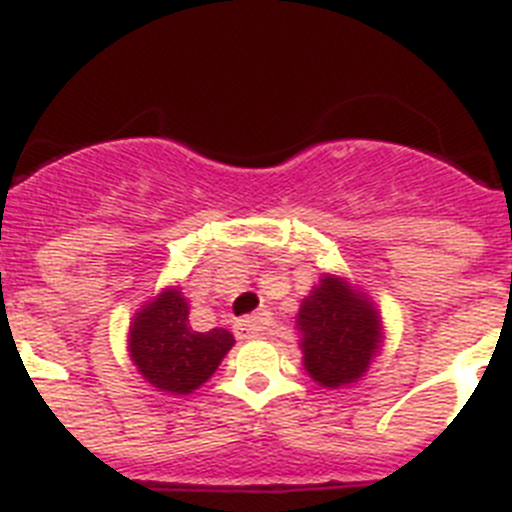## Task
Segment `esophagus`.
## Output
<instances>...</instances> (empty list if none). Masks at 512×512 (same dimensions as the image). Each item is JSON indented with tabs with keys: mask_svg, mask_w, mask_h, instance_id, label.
<instances>
[{
	"mask_svg": "<svg viewBox=\"0 0 512 512\" xmlns=\"http://www.w3.org/2000/svg\"><path fill=\"white\" fill-rule=\"evenodd\" d=\"M266 330V318H246V320H238L235 323V336L241 338V341H251V338H259L264 336Z\"/></svg>",
	"mask_w": 512,
	"mask_h": 512,
	"instance_id": "34e87169",
	"label": "esophagus"
}]
</instances>
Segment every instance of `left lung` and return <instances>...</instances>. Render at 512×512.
Instances as JSON below:
<instances>
[{
    "mask_svg": "<svg viewBox=\"0 0 512 512\" xmlns=\"http://www.w3.org/2000/svg\"><path fill=\"white\" fill-rule=\"evenodd\" d=\"M297 325L305 369L320 387L356 382L382 338L377 310L336 277L320 279V287L302 302Z\"/></svg>",
    "mask_w": 512,
    "mask_h": 512,
    "instance_id": "8db88e82",
    "label": "left lung"
}]
</instances>
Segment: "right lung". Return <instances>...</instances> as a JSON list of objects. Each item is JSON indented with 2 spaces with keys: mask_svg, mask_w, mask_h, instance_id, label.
<instances>
[{
  "mask_svg": "<svg viewBox=\"0 0 512 512\" xmlns=\"http://www.w3.org/2000/svg\"><path fill=\"white\" fill-rule=\"evenodd\" d=\"M225 328L197 333L179 289H169L138 312L130 328V356L138 372L171 395H187L215 374L233 346Z\"/></svg>",
  "mask_w": 512,
  "mask_h": 512,
  "instance_id": "obj_1",
  "label": "right lung"
}]
</instances>
